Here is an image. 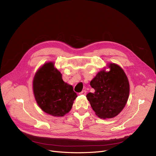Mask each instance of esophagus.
<instances>
[{
    "mask_svg": "<svg viewBox=\"0 0 156 156\" xmlns=\"http://www.w3.org/2000/svg\"><path fill=\"white\" fill-rule=\"evenodd\" d=\"M80 95H86V90H83L81 92L79 93Z\"/></svg>",
    "mask_w": 156,
    "mask_h": 156,
    "instance_id": "esophagus-1",
    "label": "esophagus"
}]
</instances>
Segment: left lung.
<instances>
[{"label":"left lung","instance_id":"left-lung-1","mask_svg":"<svg viewBox=\"0 0 156 156\" xmlns=\"http://www.w3.org/2000/svg\"><path fill=\"white\" fill-rule=\"evenodd\" d=\"M110 70L99 72L90 82L95 90L86 97L93 110L101 118H112L125 107L129 95V83L122 68L116 64L109 65Z\"/></svg>","mask_w":156,"mask_h":156}]
</instances>
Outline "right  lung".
I'll use <instances>...</instances> for the list:
<instances>
[{
  "mask_svg": "<svg viewBox=\"0 0 156 156\" xmlns=\"http://www.w3.org/2000/svg\"><path fill=\"white\" fill-rule=\"evenodd\" d=\"M33 91L40 108L47 114L63 116L72 109L77 97L71 85L65 83L52 62L43 65L33 80Z\"/></svg>",
  "mask_w": 156,
  "mask_h": 156,
  "instance_id": "add662e5",
  "label": "right lung"
}]
</instances>
